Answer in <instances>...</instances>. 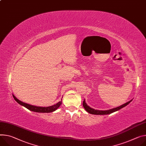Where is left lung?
Returning a JSON list of instances; mask_svg holds the SVG:
<instances>
[{
    "instance_id": "1",
    "label": "left lung",
    "mask_w": 146,
    "mask_h": 146,
    "mask_svg": "<svg viewBox=\"0 0 146 146\" xmlns=\"http://www.w3.org/2000/svg\"><path fill=\"white\" fill-rule=\"evenodd\" d=\"M132 100H131L130 101L126 102L125 104L119 106V107H116V108H112V109H110V110H105V111H102V110H94L93 108H91L90 107H89V106L86 104V101H85V99L83 101V107L84 108V109L86 110V111L88 112L89 113H91V114H93V115H108V114H110V113H112L114 112H116L119 110H121V108L126 107V105H127Z\"/></svg>"
}]
</instances>
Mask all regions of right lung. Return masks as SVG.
<instances>
[{
	"label": "right lung",
	"mask_w": 146,
	"mask_h": 146,
	"mask_svg": "<svg viewBox=\"0 0 146 146\" xmlns=\"http://www.w3.org/2000/svg\"><path fill=\"white\" fill-rule=\"evenodd\" d=\"M13 97L14 98V99L17 101V103H19L20 105L23 106V107H25L26 108H27L28 110L35 112H39V113H49V112H52L55 111H56L59 107L60 105L62 104V99H61V101L58 102L55 105H53L52 106H49V107H37V106L35 105H32L27 103L23 102L17 99L14 95L13 94ZM63 98V97H62Z\"/></svg>",
	"instance_id": "add662e5"
}]
</instances>
